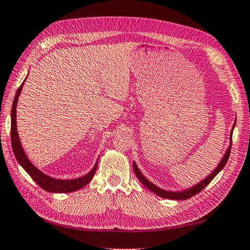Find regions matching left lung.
I'll list each match as a JSON object with an SVG mask.
<instances>
[{
  "label": "left lung",
  "instance_id": "1",
  "mask_svg": "<svg viewBox=\"0 0 250 250\" xmlns=\"http://www.w3.org/2000/svg\"><path fill=\"white\" fill-rule=\"evenodd\" d=\"M235 124H236V120L234 122V125L232 128V131H230V134H229V145L228 149H226V152L224 153L223 157H222L221 162L219 163V165L215 167V169L213 170L210 175H208L206 178L203 180H201L200 183H198L197 185L192 186V187L187 188L185 190H181V191H170V190H165V189H162L160 187H157L156 185H154L153 183H151L146 177H145L141 170L139 169V167L137 165V163L133 162V169L135 175L139 178V180L141 183L143 184V186H145L148 190H151L152 192H154L156 194V196L161 197V198H165V199H170V200H186V199H189L193 197L194 194H197L201 191V190L207 187V186L211 183V181L214 179V177L219 174V172L224 168V166L226 163L229 161V154H230V147H232V137H233V130L235 128Z\"/></svg>",
  "mask_w": 250,
  "mask_h": 250
}]
</instances>
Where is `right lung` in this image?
Segmentation results:
<instances>
[{"label":"right lung","instance_id":"add662e5","mask_svg":"<svg viewBox=\"0 0 250 250\" xmlns=\"http://www.w3.org/2000/svg\"><path fill=\"white\" fill-rule=\"evenodd\" d=\"M27 76H26V79H27ZM26 79L20 86V88L17 89L14 102H13L12 110H11L12 147H13V152H14V155L16 157L18 164H20L22 168L27 171V174H28L31 178H33L36 183L40 186V187H42L43 190H46V191L57 192V193H66V192L76 191V190L85 187V186L93 179L95 172H96V169H97L98 161H96L94 167L90 169L89 172H87V174L84 176L79 177V178H74V179L53 178V177L48 176L47 174H44V172L38 169L37 167H36L33 163L30 162L28 156L26 155L24 148H22V146H21L20 135H18V132H17V122H16V108H17L18 97H20V95L21 93L22 86H24Z\"/></svg>","mask_w":250,"mask_h":250}]
</instances>
